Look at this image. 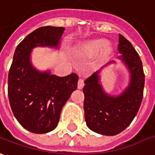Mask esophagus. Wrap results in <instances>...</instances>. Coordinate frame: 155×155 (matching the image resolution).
Wrapping results in <instances>:
<instances>
[{
  "instance_id": "34e87169",
  "label": "esophagus",
  "mask_w": 155,
  "mask_h": 155,
  "mask_svg": "<svg viewBox=\"0 0 155 155\" xmlns=\"http://www.w3.org/2000/svg\"><path fill=\"white\" fill-rule=\"evenodd\" d=\"M83 86H84V81L82 80L81 78H80L79 81H78V88L79 89H82Z\"/></svg>"
}]
</instances>
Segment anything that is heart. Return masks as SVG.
Here are the masks:
<instances>
[{
	"mask_svg": "<svg viewBox=\"0 0 155 155\" xmlns=\"http://www.w3.org/2000/svg\"><path fill=\"white\" fill-rule=\"evenodd\" d=\"M106 47V42L104 41H97L94 44L93 47L95 48L96 50H101L104 49V47Z\"/></svg>",
	"mask_w": 155,
	"mask_h": 155,
	"instance_id": "1",
	"label": "heart"
}]
</instances>
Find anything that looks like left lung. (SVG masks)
Instances as JSON below:
<instances>
[{"mask_svg":"<svg viewBox=\"0 0 155 155\" xmlns=\"http://www.w3.org/2000/svg\"><path fill=\"white\" fill-rule=\"evenodd\" d=\"M118 50L122 54L119 58L130 73V85L126 91L115 97L105 94L98 83L100 70L86 79L83 88L86 125L102 135H117L125 130L137 115L143 97L145 75L142 60L131 43L120 34Z\"/></svg>","mask_w":155,"mask_h":155,"instance_id":"8db88e82","label":"left lung"}]
</instances>
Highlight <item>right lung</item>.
Wrapping results in <instances>:
<instances>
[{"mask_svg":"<svg viewBox=\"0 0 155 155\" xmlns=\"http://www.w3.org/2000/svg\"><path fill=\"white\" fill-rule=\"evenodd\" d=\"M64 28L44 26L34 30L16 48L8 73V98L19 124L33 133L54 130L61 110L77 88L75 73L59 77L32 67L30 52L37 46L58 47Z\"/></svg>","mask_w":155,"mask_h":155,"instance_id":"add662e5","label":"right lung"}]
</instances>
